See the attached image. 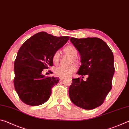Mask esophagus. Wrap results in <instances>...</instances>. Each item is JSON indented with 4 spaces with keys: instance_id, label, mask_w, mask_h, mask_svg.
<instances>
[{
    "instance_id": "34e87169",
    "label": "esophagus",
    "mask_w": 129,
    "mask_h": 129,
    "mask_svg": "<svg viewBox=\"0 0 129 129\" xmlns=\"http://www.w3.org/2000/svg\"><path fill=\"white\" fill-rule=\"evenodd\" d=\"M64 79H65V78H64V77H60V81H62Z\"/></svg>"
}]
</instances>
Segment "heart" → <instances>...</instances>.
<instances>
[{"label":"heart","mask_w":129,"mask_h":129,"mask_svg":"<svg viewBox=\"0 0 129 129\" xmlns=\"http://www.w3.org/2000/svg\"><path fill=\"white\" fill-rule=\"evenodd\" d=\"M64 51L65 53L69 54L72 57V62L77 63L78 61L76 56H77V51L76 48L73 45H68L64 49ZM60 60V52L57 51L54 52L52 56V61L54 64H58ZM76 71V67L74 65H71L68 67L60 66L54 69L55 75L60 77H67L71 76L73 73Z\"/></svg>","instance_id":"1"}]
</instances>
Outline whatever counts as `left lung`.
Instances as JSON below:
<instances>
[{"label": "left lung", "instance_id": "1", "mask_svg": "<svg viewBox=\"0 0 129 129\" xmlns=\"http://www.w3.org/2000/svg\"><path fill=\"white\" fill-rule=\"evenodd\" d=\"M70 41L81 55L82 65L77 74L87 75L86 81L73 78L69 95L80 108L91 110L101 105L112 88L114 73V56L107 44L98 38L77 39Z\"/></svg>", "mask_w": 129, "mask_h": 129}]
</instances>
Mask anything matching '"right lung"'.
<instances>
[{
  "label": "right lung",
  "mask_w": 129,
  "mask_h": 129,
  "mask_svg": "<svg viewBox=\"0 0 129 129\" xmlns=\"http://www.w3.org/2000/svg\"><path fill=\"white\" fill-rule=\"evenodd\" d=\"M68 36L57 37L45 32H38L21 45L14 62V87L24 103L40 105L49 99L52 88L58 78L46 77L43 69L53 66L52 56L69 40Z\"/></svg>",
  "instance_id": "obj_1"
}]
</instances>
